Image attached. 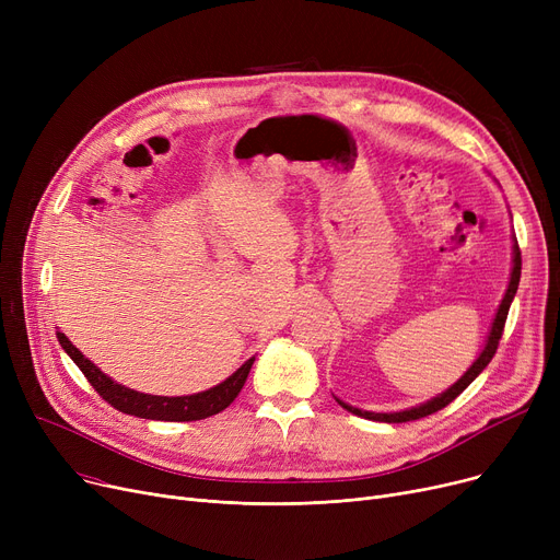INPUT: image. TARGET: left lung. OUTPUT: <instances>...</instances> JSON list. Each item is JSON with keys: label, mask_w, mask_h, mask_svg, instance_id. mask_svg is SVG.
<instances>
[{"label": "left lung", "mask_w": 560, "mask_h": 560, "mask_svg": "<svg viewBox=\"0 0 560 560\" xmlns=\"http://www.w3.org/2000/svg\"><path fill=\"white\" fill-rule=\"evenodd\" d=\"M520 272H522V256H520V247H517V241L513 238V268H511V279H509V288L504 292V300L502 304H499L497 313H494V319L490 325V334L486 338V345L481 349V354L477 357V361L467 368V372L456 381L454 386H450L445 393H440L435 397H431L429 401L424 404H418V406H410L406 410H395V413H374V410H361L357 406L351 404H345L342 399L336 397V401L349 410V413H354L359 418H365V420H374V422H388V424H395V422H410V420H420V418H427L431 413H435V410L445 408L450 401H454L472 381L486 370V365L492 361L494 351H497V345H499V338H502L504 334V325H506V315H509V308L513 304V298L517 292V285H520Z\"/></svg>", "instance_id": "obj_1"}]
</instances>
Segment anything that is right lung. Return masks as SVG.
Returning a JSON list of instances; mask_svg holds the SVG:
<instances>
[{
    "label": "right lung",
    "mask_w": 560,
    "mask_h": 560,
    "mask_svg": "<svg viewBox=\"0 0 560 560\" xmlns=\"http://www.w3.org/2000/svg\"><path fill=\"white\" fill-rule=\"evenodd\" d=\"M58 342L66 349V354L77 363V368L91 381V386L100 393L102 399H106L113 408L122 410L127 416H136L142 420H163V422H192L211 418L220 410H224L238 393L243 390L247 374L254 365V357L245 361L238 370H235L222 384L184 397H161V395H144L138 390H131L122 384H117L108 374H104L93 361H88L81 351L68 340L66 334L56 331Z\"/></svg>",
    "instance_id": "1"
}]
</instances>
